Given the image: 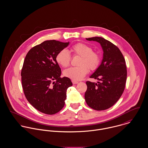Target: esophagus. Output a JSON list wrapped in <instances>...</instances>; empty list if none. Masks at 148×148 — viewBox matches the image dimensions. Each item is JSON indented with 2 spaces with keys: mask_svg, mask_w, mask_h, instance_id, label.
<instances>
[{
  "mask_svg": "<svg viewBox=\"0 0 148 148\" xmlns=\"http://www.w3.org/2000/svg\"><path fill=\"white\" fill-rule=\"evenodd\" d=\"M72 82L73 84H76L79 83V82H77V81H75V80H72Z\"/></svg>",
  "mask_w": 148,
  "mask_h": 148,
  "instance_id": "34e87169",
  "label": "esophagus"
}]
</instances>
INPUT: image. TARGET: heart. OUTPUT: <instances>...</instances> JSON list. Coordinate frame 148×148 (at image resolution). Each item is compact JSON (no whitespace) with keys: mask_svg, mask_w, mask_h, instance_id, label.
Listing matches in <instances>:
<instances>
[{"mask_svg":"<svg viewBox=\"0 0 148 148\" xmlns=\"http://www.w3.org/2000/svg\"><path fill=\"white\" fill-rule=\"evenodd\" d=\"M70 51L73 56H80L78 62L79 66L70 67L65 69L63 72L65 77L75 81L80 80L88 73L89 69L93 71L99 66L100 57L97 52L93 51L90 46L79 42L72 45ZM56 60L59 65L63 67H66L70 64L71 56L66 50L62 49L57 54Z\"/></svg>","mask_w":148,"mask_h":148,"instance_id":"b5f03b06","label":"heart"}]
</instances>
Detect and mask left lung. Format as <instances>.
<instances>
[{
	"mask_svg": "<svg viewBox=\"0 0 148 148\" xmlns=\"http://www.w3.org/2000/svg\"><path fill=\"white\" fill-rule=\"evenodd\" d=\"M86 39L99 42L104 53L101 63L90 76L99 82H86L85 100L87 105L95 110H106L119 100L124 90L127 77L125 60L119 48L104 38Z\"/></svg>",
	"mask_w": 148,
	"mask_h": 148,
	"instance_id": "obj_1",
	"label": "left lung"
}]
</instances>
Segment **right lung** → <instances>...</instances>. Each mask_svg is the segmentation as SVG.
Wrapping results in <instances>:
<instances>
[{
  "mask_svg": "<svg viewBox=\"0 0 148 148\" xmlns=\"http://www.w3.org/2000/svg\"><path fill=\"white\" fill-rule=\"evenodd\" d=\"M55 40H46L27 53L21 69V83L28 101L39 111L54 114L62 109L66 89L72 85L68 77H60L56 62L58 52L69 45Z\"/></svg>",
  "mask_w": 148,
  "mask_h": 148,
  "instance_id": "right-lung-1",
  "label": "right lung"
}]
</instances>
